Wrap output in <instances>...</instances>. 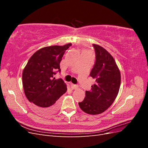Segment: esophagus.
I'll return each instance as SVG.
<instances>
[{"label":"esophagus","instance_id":"34e87169","mask_svg":"<svg viewBox=\"0 0 148 148\" xmlns=\"http://www.w3.org/2000/svg\"><path fill=\"white\" fill-rule=\"evenodd\" d=\"M71 86L72 89H77L78 88V86L77 84H71Z\"/></svg>","mask_w":148,"mask_h":148}]
</instances>
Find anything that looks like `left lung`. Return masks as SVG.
Instances as JSON below:
<instances>
[{"label": "left lung", "instance_id": "8db88e82", "mask_svg": "<svg viewBox=\"0 0 148 148\" xmlns=\"http://www.w3.org/2000/svg\"><path fill=\"white\" fill-rule=\"evenodd\" d=\"M95 52V63L90 77L96 79L90 91H86L84 100L78 102L83 112L97 115L104 112L112 104L120 86V70L113 57L102 47L92 44Z\"/></svg>", "mask_w": 148, "mask_h": 148}]
</instances>
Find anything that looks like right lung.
Returning a JSON list of instances; mask_svg holds the SVG:
<instances>
[{
	"instance_id": "add662e5",
	"label": "right lung",
	"mask_w": 148,
	"mask_h": 148,
	"mask_svg": "<svg viewBox=\"0 0 148 148\" xmlns=\"http://www.w3.org/2000/svg\"><path fill=\"white\" fill-rule=\"evenodd\" d=\"M71 43L63 46L43 47L31 57L22 75L25 94L35 108L46 114L55 112L59 108V98L67 88L62 78L53 76L60 73V63Z\"/></svg>"
}]
</instances>
